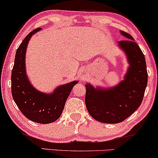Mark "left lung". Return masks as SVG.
<instances>
[{
    "instance_id": "1",
    "label": "left lung",
    "mask_w": 158,
    "mask_h": 158,
    "mask_svg": "<svg viewBox=\"0 0 158 158\" xmlns=\"http://www.w3.org/2000/svg\"><path fill=\"white\" fill-rule=\"evenodd\" d=\"M127 40L118 42L129 64L124 79L112 88H94L85 84V106L93 118L102 123L117 124L131 116L141 104L148 84L144 55L130 34L120 31Z\"/></svg>"
}]
</instances>
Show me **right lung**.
<instances>
[{
	"label": "right lung",
	"mask_w": 158,
	"mask_h": 158,
	"mask_svg": "<svg viewBox=\"0 0 158 158\" xmlns=\"http://www.w3.org/2000/svg\"><path fill=\"white\" fill-rule=\"evenodd\" d=\"M40 30L37 28L30 32L17 49L11 73V93L15 103L26 117L40 124H50L59 118L72 88L78 81L58 86L50 94L40 92L33 87L26 73V51L30 39Z\"/></svg>",
	"instance_id": "1"
}]
</instances>
